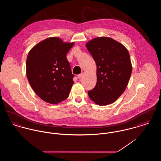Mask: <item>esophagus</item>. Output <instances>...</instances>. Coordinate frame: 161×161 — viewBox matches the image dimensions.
<instances>
[{
    "mask_svg": "<svg viewBox=\"0 0 161 161\" xmlns=\"http://www.w3.org/2000/svg\"><path fill=\"white\" fill-rule=\"evenodd\" d=\"M82 76H83V73H81V74H79V75H77V77H78L79 79H80V78L82 77Z\"/></svg>",
    "mask_w": 161,
    "mask_h": 161,
    "instance_id": "34e87169",
    "label": "esophagus"
}]
</instances>
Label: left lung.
I'll use <instances>...</instances> for the list:
<instances>
[{"label":"left lung","instance_id":"left-lung-1","mask_svg":"<svg viewBox=\"0 0 161 161\" xmlns=\"http://www.w3.org/2000/svg\"><path fill=\"white\" fill-rule=\"evenodd\" d=\"M86 47L97 65V84L88 95L98 105L112 103L126 89L131 74L128 51L114 39L104 36L93 39Z\"/></svg>","mask_w":161,"mask_h":161}]
</instances>
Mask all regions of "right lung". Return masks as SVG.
<instances>
[{
  "mask_svg": "<svg viewBox=\"0 0 161 161\" xmlns=\"http://www.w3.org/2000/svg\"><path fill=\"white\" fill-rule=\"evenodd\" d=\"M74 44L51 37L38 43L28 53L26 63L28 82L46 102L57 104L69 96L74 75L66 54Z\"/></svg>",
  "mask_w": 161,
  "mask_h": 161,
  "instance_id": "1",
  "label": "right lung"
}]
</instances>
